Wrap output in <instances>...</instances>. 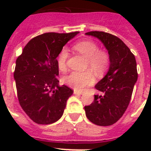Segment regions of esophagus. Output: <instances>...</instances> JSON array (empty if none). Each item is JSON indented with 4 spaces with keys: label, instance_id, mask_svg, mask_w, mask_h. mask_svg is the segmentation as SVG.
Listing matches in <instances>:
<instances>
[{
    "label": "esophagus",
    "instance_id": "obj_1",
    "mask_svg": "<svg viewBox=\"0 0 151 151\" xmlns=\"http://www.w3.org/2000/svg\"><path fill=\"white\" fill-rule=\"evenodd\" d=\"M74 94H77V95H81L82 94V91H77V90H74Z\"/></svg>",
    "mask_w": 151,
    "mask_h": 151
}]
</instances>
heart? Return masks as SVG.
Listing matches in <instances>:
<instances>
[{
	"label": "heart",
	"mask_w": 151,
	"mask_h": 151,
	"mask_svg": "<svg viewBox=\"0 0 151 151\" xmlns=\"http://www.w3.org/2000/svg\"><path fill=\"white\" fill-rule=\"evenodd\" d=\"M73 48L78 54L87 58L86 67L91 68L97 76H101L110 66V56L106 51L99 50V47L92 41H82L74 45ZM69 53L66 48L60 50L57 57V64L60 71L66 69ZM64 82L76 90H82L93 85L95 81L94 73L91 70L85 72H72L63 78Z\"/></svg>",
	"instance_id": "b5f03b06"
}]
</instances>
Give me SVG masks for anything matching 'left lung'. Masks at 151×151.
<instances>
[{"instance_id":"1","label":"left lung","mask_w":151,"mask_h":151,"mask_svg":"<svg viewBox=\"0 0 151 151\" xmlns=\"http://www.w3.org/2000/svg\"><path fill=\"white\" fill-rule=\"evenodd\" d=\"M104 44L110 56V64L107 73L94 86L102 92L94 95V100L85 106L89 120L101 126L116 123L127 109L138 79L137 64L134 54L123 41L113 35L104 32H89Z\"/></svg>"}]
</instances>
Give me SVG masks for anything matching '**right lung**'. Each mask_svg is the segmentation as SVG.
<instances>
[{
	"instance_id": "add662e5",
	"label": "right lung",
	"mask_w": 151,
	"mask_h": 151,
	"mask_svg": "<svg viewBox=\"0 0 151 151\" xmlns=\"http://www.w3.org/2000/svg\"><path fill=\"white\" fill-rule=\"evenodd\" d=\"M78 33L48 32L36 36L16 61L14 79L22 110L35 123L47 125L61 118L73 91L59 85L57 57Z\"/></svg>"
}]
</instances>
